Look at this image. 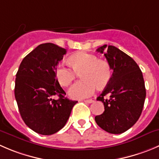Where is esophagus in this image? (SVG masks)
<instances>
[{"mask_svg":"<svg viewBox=\"0 0 159 159\" xmlns=\"http://www.w3.org/2000/svg\"><path fill=\"white\" fill-rule=\"evenodd\" d=\"M84 102H86V103H92V102H93L94 100H92V99H87V100H84Z\"/></svg>","mask_w":159,"mask_h":159,"instance_id":"1","label":"esophagus"}]
</instances>
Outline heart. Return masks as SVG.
<instances>
[{"mask_svg":"<svg viewBox=\"0 0 159 159\" xmlns=\"http://www.w3.org/2000/svg\"><path fill=\"white\" fill-rule=\"evenodd\" d=\"M70 64L62 61L55 69V75L59 84L67 87L76 77V73H81L83 80L75 82L69 89V95L73 98H84L92 96L97 86L102 88L109 83L112 70L109 63L98 60L95 55L85 52H80L70 56Z\"/></svg>","mask_w":159,"mask_h":159,"instance_id":"heart-1","label":"heart"}]
</instances>
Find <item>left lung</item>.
<instances>
[{
    "instance_id": "obj_1",
    "label": "left lung",
    "mask_w": 159,
    "mask_h": 159,
    "mask_svg": "<svg viewBox=\"0 0 159 159\" xmlns=\"http://www.w3.org/2000/svg\"><path fill=\"white\" fill-rule=\"evenodd\" d=\"M106 48L107 51L104 53ZM96 51L104 53L112 75L97 98L103 102L105 111L95 120L108 133L122 134L134 125L144 107L146 90L142 72L130 56L116 47L104 45ZM108 94L110 98L105 99Z\"/></svg>"
}]
</instances>
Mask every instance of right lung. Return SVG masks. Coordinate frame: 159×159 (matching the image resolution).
Returning <instances> with one entry per match:
<instances>
[{"label":"right lung","mask_w":159,"mask_h":159,"mask_svg":"<svg viewBox=\"0 0 159 159\" xmlns=\"http://www.w3.org/2000/svg\"><path fill=\"white\" fill-rule=\"evenodd\" d=\"M67 50L51 43L39 45L21 61L16 74L15 96L20 115L33 131L51 135L65 126L78 101L68 99L55 75ZM53 95L59 97L52 98Z\"/></svg>","instance_id":"right-lung-1"}]
</instances>
